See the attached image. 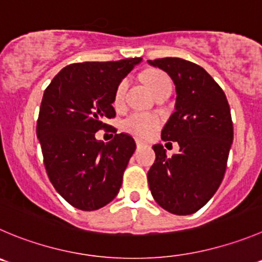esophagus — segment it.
I'll return each instance as SVG.
<instances>
[{
  "label": "esophagus",
  "mask_w": 262,
  "mask_h": 262,
  "mask_svg": "<svg viewBox=\"0 0 262 262\" xmlns=\"http://www.w3.org/2000/svg\"><path fill=\"white\" fill-rule=\"evenodd\" d=\"M144 145H145V143H144V141L136 139V146H138V148H141V146H144Z\"/></svg>",
  "instance_id": "34e87169"
}]
</instances>
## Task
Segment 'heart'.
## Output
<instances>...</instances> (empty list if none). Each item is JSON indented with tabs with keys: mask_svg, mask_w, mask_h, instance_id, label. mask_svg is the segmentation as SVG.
Returning a JSON list of instances; mask_svg holds the SVG:
<instances>
[{
	"mask_svg": "<svg viewBox=\"0 0 262 262\" xmlns=\"http://www.w3.org/2000/svg\"><path fill=\"white\" fill-rule=\"evenodd\" d=\"M144 81H145L146 86L151 91V94H156L158 90L163 89L166 86H171L170 78L167 77L166 73L161 71H150L144 76ZM127 90V81L123 79L114 92L113 103L114 105H121L124 98V92ZM159 121L156 116L149 113H131L127 116L126 118L122 121L121 126L122 128L128 134H133L135 136H140V138H145V136L150 135L153 133V129L158 126Z\"/></svg>",
	"mask_w": 262,
	"mask_h": 262,
	"instance_id": "obj_1",
	"label": "heart"
}]
</instances>
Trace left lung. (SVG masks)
I'll return each instance as SVG.
<instances>
[{"label": "left lung", "instance_id": "8db88e82", "mask_svg": "<svg viewBox=\"0 0 262 262\" xmlns=\"http://www.w3.org/2000/svg\"><path fill=\"white\" fill-rule=\"evenodd\" d=\"M148 64L166 72L175 84V112L162 129V139L180 146L170 158L163 145L153 146L149 188L162 208L191 215L212 198L225 175L233 143L230 108L221 87L202 67L180 58Z\"/></svg>", "mask_w": 262, "mask_h": 262}]
</instances>
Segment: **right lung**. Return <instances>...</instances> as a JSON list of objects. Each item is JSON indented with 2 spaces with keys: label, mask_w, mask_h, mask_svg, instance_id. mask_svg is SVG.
Here are the masks:
<instances>
[{
  "label": "right lung",
  "mask_w": 262,
  "mask_h": 262,
  "mask_svg": "<svg viewBox=\"0 0 262 262\" xmlns=\"http://www.w3.org/2000/svg\"><path fill=\"white\" fill-rule=\"evenodd\" d=\"M141 60L71 64L45 90L37 138L46 172L56 191L78 210H99L118 194L135 140L122 133L105 144L95 134L116 116V89Z\"/></svg>",
  "instance_id": "right-lung-1"
}]
</instances>
